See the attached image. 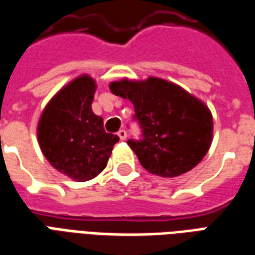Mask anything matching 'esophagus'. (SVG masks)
<instances>
[{"instance_id": "1", "label": "esophagus", "mask_w": 255, "mask_h": 255, "mask_svg": "<svg viewBox=\"0 0 255 255\" xmlns=\"http://www.w3.org/2000/svg\"><path fill=\"white\" fill-rule=\"evenodd\" d=\"M117 135H119V138L122 139V140H124V139L127 138V131H126V129H120V131L117 132Z\"/></svg>"}]
</instances>
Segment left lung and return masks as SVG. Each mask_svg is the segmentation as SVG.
Segmentation results:
<instances>
[{
	"mask_svg": "<svg viewBox=\"0 0 255 255\" xmlns=\"http://www.w3.org/2000/svg\"><path fill=\"white\" fill-rule=\"evenodd\" d=\"M109 89L133 104L142 139H128L139 162L153 175L180 176L197 166L213 139L209 108L180 86L150 76L146 80L122 79Z\"/></svg>",
	"mask_w": 255,
	"mask_h": 255,
	"instance_id": "8db88e82",
	"label": "left lung"
}]
</instances>
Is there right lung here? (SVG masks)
<instances>
[{"mask_svg":"<svg viewBox=\"0 0 255 255\" xmlns=\"http://www.w3.org/2000/svg\"><path fill=\"white\" fill-rule=\"evenodd\" d=\"M97 84L80 75L47 102L36 133L50 165L75 182H87L105 169L119 136L105 132L102 117L93 113Z\"/></svg>","mask_w":255,"mask_h":255,"instance_id":"obj_1","label":"right lung"}]
</instances>
